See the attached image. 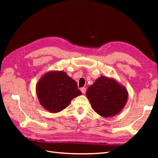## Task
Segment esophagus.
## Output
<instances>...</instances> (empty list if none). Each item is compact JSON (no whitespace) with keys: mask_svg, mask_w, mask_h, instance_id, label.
Segmentation results:
<instances>
[{"mask_svg":"<svg viewBox=\"0 0 158 158\" xmlns=\"http://www.w3.org/2000/svg\"><path fill=\"white\" fill-rule=\"evenodd\" d=\"M81 91L83 94H85L86 92V88H81Z\"/></svg>","mask_w":158,"mask_h":158,"instance_id":"obj_1","label":"esophagus"}]
</instances>
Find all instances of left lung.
Returning <instances> with one entry per match:
<instances>
[{
  "mask_svg": "<svg viewBox=\"0 0 158 158\" xmlns=\"http://www.w3.org/2000/svg\"><path fill=\"white\" fill-rule=\"evenodd\" d=\"M92 109L104 117L116 115L127 103L128 98L126 87L115 79L100 76L86 92Z\"/></svg>",
  "mask_w": 158,
  "mask_h": 158,
  "instance_id": "left-lung-1",
  "label": "left lung"
}]
</instances>
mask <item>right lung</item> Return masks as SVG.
<instances>
[{
    "label": "right lung",
    "instance_id": "add662e5",
    "mask_svg": "<svg viewBox=\"0 0 158 158\" xmlns=\"http://www.w3.org/2000/svg\"><path fill=\"white\" fill-rule=\"evenodd\" d=\"M36 92L41 105L52 113L66 109L74 98L82 94L75 80L62 70L45 73L36 83Z\"/></svg>",
    "mask_w": 158,
    "mask_h": 158
}]
</instances>
